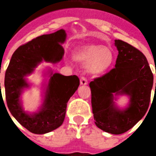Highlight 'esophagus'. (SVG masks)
Listing matches in <instances>:
<instances>
[{"label": "esophagus", "instance_id": "34e87169", "mask_svg": "<svg viewBox=\"0 0 156 156\" xmlns=\"http://www.w3.org/2000/svg\"><path fill=\"white\" fill-rule=\"evenodd\" d=\"M80 82H81V85H87V80L86 77H81V79H80Z\"/></svg>", "mask_w": 156, "mask_h": 156}]
</instances>
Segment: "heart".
Instances as JSON below:
<instances>
[{
    "instance_id": "obj_1",
    "label": "heart",
    "mask_w": 156,
    "mask_h": 156,
    "mask_svg": "<svg viewBox=\"0 0 156 156\" xmlns=\"http://www.w3.org/2000/svg\"><path fill=\"white\" fill-rule=\"evenodd\" d=\"M73 56L75 61L86 64L92 75H101L113 66L115 55L110 48L101 45H87L75 49Z\"/></svg>"
}]
</instances>
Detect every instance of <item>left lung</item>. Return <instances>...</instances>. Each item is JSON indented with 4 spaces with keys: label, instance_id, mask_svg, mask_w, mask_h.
Masks as SVG:
<instances>
[{
    "label": "left lung",
    "instance_id": "8db88e82",
    "mask_svg": "<svg viewBox=\"0 0 156 156\" xmlns=\"http://www.w3.org/2000/svg\"><path fill=\"white\" fill-rule=\"evenodd\" d=\"M115 43L119 52L115 68L94 78L89 87L95 125L105 132L121 135L145 115L154 76L147 58L139 49L122 40H115ZM119 92L130 96L131 103L126 111L117 110L112 103V93Z\"/></svg>",
    "mask_w": 156,
    "mask_h": 156
}]
</instances>
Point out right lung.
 <instances>
[{"label":"right lung","mask_w":156,"mask_h":156,"mask_svg":"<svg viewBox=\"0 0 156 156\" xmlns=\"http://www.w3.org/2000/svg\"><path fill=\"white\" fill-rule=\"evenodd\" d=\"M65 39L66 33L61 29L20 46L13 54L5 73V95L9 111L18 122L34 134L48 133L62 124L67 103L80 85L76 75L51 74L42 109L38 114L29 115L20 106L21 89L27 86L23 77L32 73L42 61L53 63L61 61L64 55L61 43Z\"/></svg>","instance_id":"right-lung-1"}]
</instances>
